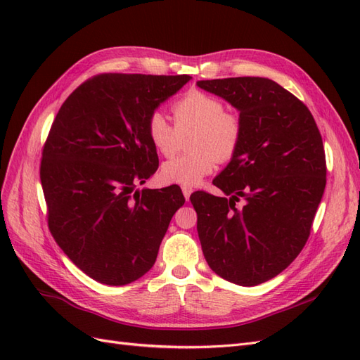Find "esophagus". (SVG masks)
<instances>
[{
  "instance_id": "obj_1",
  "label": "esophagus",
  "mask_w": 360,
  "mask_h": 360,
  "mask_svg": "<svg viewBox=\"0 0 360 360\" xmlns=\"http://www.w3.org/2000/svg\"><path fill=\"white\" fill-rule=\"evenodd\" d=\"M181 191H183V195H184V200L189 201V198H191V193H192V189H191V188H183Z\"/></svg>"
}]
</instances>
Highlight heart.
<instances>
[{"label": "heart", "mask_w": 360, "mask_h": 360, "mask_svg": "<svg viewBox=\"0 0 360 360\" xmlns=\"http://www.w3.org/2000/svg\"><path fill=\"white\" fill-rule=\"evenodd\" d=\"M172 126L165 115L153 112L147 120V135L162 156H172L180 148V134L197 127L192 138L191 155L169 159L160 168V179L169 184L193 188L213 172L217 160H230L240 147L242 122L226 112L216 96L191 90L172 103Z\"/></svg>", "instance_id": "1"}]
</instances>
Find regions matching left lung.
I'll use <instances>...</instances> for the list:
<instances>
[{
	"label": "left lung",
	"instance_id": "left-lung-1",
	"mask_svg": "<svg viewBox=\"0 0 360 360\" xmlns=\"http://www.w3.org/2000/svg\"><path fill=\"white\" fill-rule=\"evenodd\" d=\"M197 85L231 103L242 122L240 147L213 180L225 197L191 195L202 254L216 275L254 287L287 269L308 240L326 188L323 139L307 105L275 81Z\"/></svg>",
	"mask_w": 360,
	"mask_h": 360
}]
</instances>
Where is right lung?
Masks as SVG:
<instances>
[{"mask_svg":"<svg viewBox=\"0 0 360 360\" xmlns=\"http://www.w3.org/2000/svg\"><path fill=\"white\" fill-rule=\"evenodd\" d=\"M191 79L97 75L68 97L51 126L40 163L49 231L72 263L101 284L126 285L146 275L184 204L177 184L136 186L159 167L148 117Z\"/></svg>","mask_w":360,"mask_h":360,"instance_id":"1","label":"right lung"}]
</instances>
